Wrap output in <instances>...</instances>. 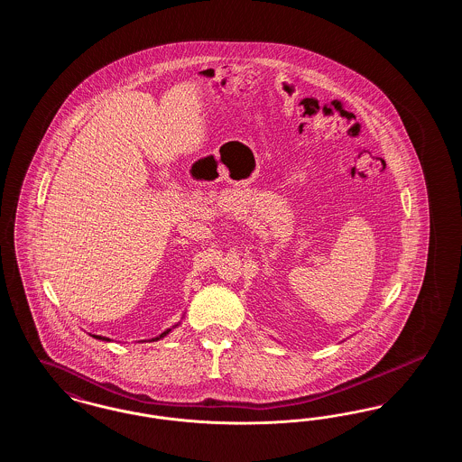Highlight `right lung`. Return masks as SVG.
<instances>
[{
  "mask_svg": "<svg viewBox=\"0 0 462 462\" xmlns=\"http://www.w3.org/2000/svg\"><path fill=\"white\" fill-rule=\"evenodd\" d=\"M176 326H180V322H178V324H175L173 328H170V329H166L164 330V332H161L159 336H155V337H152V339H149V341H159V339L166 337V336H168V334H170L171 330L175 329ZM89 336H93L95 339H100V341H107V343H109V341H112V339H109V337H104V336H97V334H89Z\"/></svg>",
  "mask_w": 462,
  "mask_h": 462,
  "instance_id": "right-lung-1",
  "label": "right lung"
}]
</instances>
